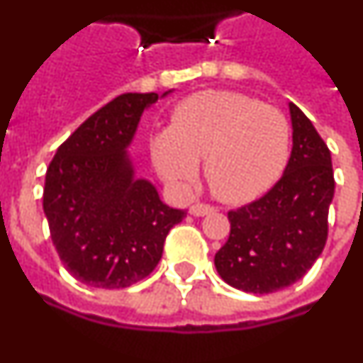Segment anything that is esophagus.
Segmentation results:
<instances>
[{
    "instance_id": "esophagus-1",
    "label": "esophagus",
    "mask_w": 363,
    "mask_h": 363,
    "mask_svg": "<svg viewBox=\"0 0 363 363\" xmlns=\"http://www.w3.org/2000/svg\"><path fill=\"white\" fill-rule=\"evenodd\" d=\"M215 211V208L209 204H202V202H197V204H193L191 208H189V213H191L193 216H204V215H209V213Z\"/></svg>"
}]
</instances>
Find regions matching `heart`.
I'll use <instances>...</instances> for the list:
<instances>
[{"mask_svg": "<svg viewBox=\"0 0 363 363\" xmlns=\"http://www.w3.org/2000/svg\"><path fill=\"white\" fill-rule=\"evenodd\" d=\"M157 174L177 188L191 184L199 159L216 197L243 204L269 191L292 154L289 118L272 105L233 91H201L174 109L170 128L150 141Z\"/></svg>", "mask_w": 363, "mask_h": 363, "instance_id": "heart-1", "label": "heart"}]
</instances>
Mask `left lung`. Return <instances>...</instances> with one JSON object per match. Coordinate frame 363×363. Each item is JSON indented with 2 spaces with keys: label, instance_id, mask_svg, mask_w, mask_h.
<instances>
[{
  "label": "left lung",
  "instance_id": "1",
  "mask_svg": "<svg viewBox=\"0 0 363 363\" xmlns=\"http://www.w3.org/2000/svg\"><path fill=\"white\" fill-rule=\"evenodd\" d=\"M294 147L284 174L258 201L228 213L231 233L215 254L220 277L235 289L270 294L304 276L328 240L335 179L328 145L290 104Z\"/></svg>",
  "mask_w": 363,
  "mask_h": 363
}]
</instances>
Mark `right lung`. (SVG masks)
Segmentation results:
<instances>
[{
    "label": "right lung",
    "instance_id": "obj_1",
    "mask_svg": "<svg viewBox=\"0 0 363 363\" xmlns=\"http://www.w3.org/2000/svg\"><path fill=\"white\" fill-rule=\"evenodd\" d=\"M168 94V93H164ZM157 93H125L91 114L57 148L44 181L50 236L67 272L94 289H127L150 276L166 235L186 216L134 179L127 155Z\"/></svg>",
    "mask_w": 363,
    "mask_h": 363
}]
</instances>
